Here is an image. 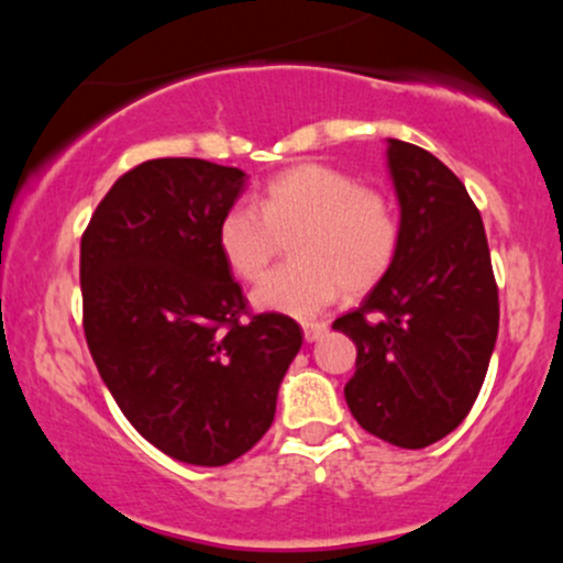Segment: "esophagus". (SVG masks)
Wrapping results in <instances>:
<instances>
[{"instance_id": "1", "label": "esophagus", "mask_w": 563, "mask_h": 563, "mask_svg": "<svg viewBox=\"0 0 563 563\" xmlns=\"http://www.w3.org/2000/svg\"><path fill=\"white\" fill-rule=\"evenodd\" d=\"M325 331H328L325 322H303V339H307V341L322 339V335H325Z\"/></svg>"}]
</instances>
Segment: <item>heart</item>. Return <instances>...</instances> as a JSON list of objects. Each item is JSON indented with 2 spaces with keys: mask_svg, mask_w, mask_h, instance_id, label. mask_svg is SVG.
<instances>
[{
  "mask_svg": "<svg viewBox=\"0 0 563 563\" xmlns=\"http://www.w3.org/2000/svg\"><path fill=\"white\" fill-rule=\"evenodd\" d=\"M296 262L275 269L254 290L267 312L312 318L341 290H367L389 273L399 249V217L380 190L360 187L352 174L303 164L275 174L256 206L232 203L217 222V249L232 275L256 283L290 235Z\"/></svg>",
  "mask_w": 563,
  "mask_h": 563,
  "instance_id": "obj_1",
  "label": "heart"
}]
</instances>
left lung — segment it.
<instances>
[{
	"label": "left lung",
	"mask_w": 563,
	"mask_h": 563,
	"mask_svg": "<svg viewBox=\"0 0 563 563\" xmlns=\"http://www.w3.org/2000/svg\"><path fill=\"white\" fill-rule=\"evenodd\" d=\"M386 158L399 200L397 256L333 328L357 344V371L344 386L354 421L421 450L455 431L479 397L500 303L466 185L410 142L389 140Z\"/></svg>",
	"instance_id": "1"
}]
</instances>
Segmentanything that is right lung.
Masks as SVG:
<instances>
[{
    "mask_svg": "<svg viewBox=\"0 0 563 563\" xmlns=\"http://www.w3.org/2000/svg\"><path fill=\"white\" fill-rule=\"evenodd\" d=\"M245 174L203 158L129 169L81 235L84 335L126 421L192 466H224L275 421L301 349L288 314H251L217 249Z\"/></svg>",
    "mask_w": 563,
    "mask_h": 563,
    "instance_id": "obj_1",
    "label": "right lung"
}]
</instances>
